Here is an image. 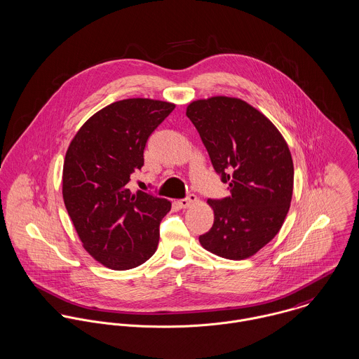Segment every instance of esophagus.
Returning <instances> with one entry per match:
<instances>
[{
  "mask_svg": "<svg viewBox=\"0 0 359 359\" xmlns=\"http://www.w3.org/2000/svg\"><path fill=\"white\" fill-rule=\"evenodd\" d=\"M196 201H197V197H196L195 195H189L188 197H185V198H180V200L177 201V204H178L181 208H188V207H191Z\"/></svg>",
  "mask_w": 359,
  "mask_h": 359,
  "instance_id": "esophagus-1",
  "label": "esophagus"
}]
</instances>
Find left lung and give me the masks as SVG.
Here are the masks:
<instances>
[{
  "label": "left lung",
  "mask_w": 359,
  "mask_h": 359,
  "mask_svg": "<svg viewBox=\"0 0 359 359\" xmlns=\"http://www.w3.org/2000/svg\"><path fill=\"white\" fill-rule=\"evenodd\" d=\"M195 125L230 195L207 203L214 224L198 237L203 248L226 258L255 255L280 231L294 191V162L287 141L257 108L240 98L192 101Z\"/></svg>",
  "instance_id": "obj_1"
}]
</instances>
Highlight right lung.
<instances>
[{"label":"right lung","instance_id":"right-lung-1","mask_svg":"<svg viewBox=\"0 0 359 359\" xmlns=\"http://www.w3.org/2000/svg\"><path fill=\"white\" fill-rule=\"evenodd\" d=\"M175 108L151 98H126L89 118L72 138L63 165V198L83 248L112 270L148 261L171 203L131 194L130 175L144 165L149 135Z\"/></svg>","mask_w":359,"mask_h":359}]
</instances>
